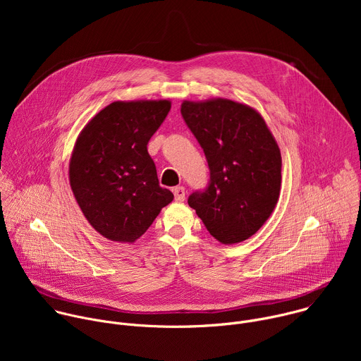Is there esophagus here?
I'll use <instances>...</instances> for the list:
<instances>
[{
    "mask_svg": "<svg viewBox=\"0 0 361 361\" xmlns=\"http://www.w3.org/2000/svg\"><path fill=\"white\" fill-rule=\"evenodd\" d=\"M173 192H174V198L176 201H184L185 200V188L178 185L176 188H173Z\"/></svg>",
    "mask_w": 361,
    "mask_h": 361,
    "instance_id": "1",
    "label": "esophagus"
}]
</instances>
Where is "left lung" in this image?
Returning <instances> with one entry per match:
<instances>
[{
  "label": "left lung",
  "instance_id": "left-lung-1",
  "mask_svg": "<svg viewBox=\"0 0 361 361\" xmlns=\"http://www.w3.org/2000/svg\"><path fill=\"white\" fill-rule=\"evenodd\" d=\"M181 116L210 169L209 187L192 192L188 205L220 243L250 238L269 220L280 197L277 141L259 111L233 99H185Z\"/></svg>",
  "mask_w": 361,
  "mask_h": 361
}]
</instances>
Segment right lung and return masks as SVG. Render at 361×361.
Instances as JSON below:
<instances>
[{"mask_svg":"<svg viewBox=\"0 0 361 361\" xmlns=\"http://www.w3.org/2000/svg\"><path fill=\"white\" fill-rule=\"evenodd\" d=\"M170 109L169 99L114 101L75 141L70 185L88 223L107 240L134 243L174 198L160 187L147 151Z\"/></svg>","mask_w":361,"mask_h":361,"instance_id":"1","label":"right lung"}]
</instances>
